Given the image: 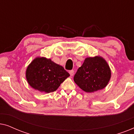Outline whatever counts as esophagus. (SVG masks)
<instances>
[{"mask_svg":"<svg viewBox=\"0 0 134 134\" xmlns=\"http://www.w3.org/2000/svg\"><path fill=\"white\" fill-rule=\"evenodd\" d=\"M69 74H70V76H73V75L74 74V70H71L69 71Z\"/></svg>","mask_w":134,"mask_h":134,"instance_id":"obj_1","label":"esophagus"}]
</instances>
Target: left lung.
<instances>
[{"instance_id": "1", "label": "left lung", "mask_w": 134, "mask_h": 134, "mask_svg": "<svg viewBox=\"0 0 134 134\" xmlns=\"http://www.w3.org/2000/svg\"><path fill=\"white\" fill-rule=\"evenodd\" d=\"M111 69L103 57H87L79 68L74 80L82 90L87 93L104 89L111 78Z\"/></svg>"}]
</instances>
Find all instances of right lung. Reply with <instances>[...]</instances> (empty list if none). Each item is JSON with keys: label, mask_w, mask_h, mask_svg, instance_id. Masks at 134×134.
<instances>
[{"label": "right lung", "mask_w": 134, "mask_h": 134, "mask_svg": "<svg viewBox=\"0 0 134 134\" xmlns=\"http://www.w3.org/2000/svg\"><path fill=\"white\" fill-rule=\"evenodd\" d=\"M69 76L63 66L43 57H37L33 60L25 72L29 85L36 90L46 93L56 91Z\"/></svg>", "instance_id": "right-lung-1"}]
</instances>
